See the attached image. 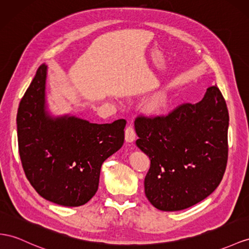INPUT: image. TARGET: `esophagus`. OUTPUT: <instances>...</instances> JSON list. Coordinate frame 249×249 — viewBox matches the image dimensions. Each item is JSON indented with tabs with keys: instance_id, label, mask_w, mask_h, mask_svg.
I'll return each mask as SVG.
<instances>
[{
	"instance_id": "obj_1",
	"label": "esophagus",
	"mask_w": 249,
	"mask_h": 249,
	"mask_svg": "<svg viewBox=\"0 0 249 249\" xmlns=\"http://www.w3.org/2000/svg\"><path fill=\"white\" fill-rule=\"evenodd\" d=\"M136 137H137L136 130H135V128H133V126L131 124H129L128 126L126 127V129H125V140H126V142H128V143L133 142L136 140Z\"/></svg>"
}]
</instances>
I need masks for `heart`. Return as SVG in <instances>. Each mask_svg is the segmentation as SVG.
Instances as JSON below:
<instances>
[{
    "instance_id": "1",
    "label": "heart",
    "mask_w": 249,
    "mask_h": 249,
    "mask_svg": "<svg viewBox=\"0 0 249 249\" xmlns=\"http://www.w3.org/2000/svg\"><path fill=\"white\" fill-rule=\"evenodd\" d=\"M161 104H162V100H158V101L156 102L155 105H156V106H160Z\"/></svg>"
}]
</instances>
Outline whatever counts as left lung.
<instances>
[{
  "instance_id": "1",
  "label": "left lung",
  "mask_w": 249,
  "mask_h": 249,
  "mask_svg": "<svg viewBox=\"0 0 249 249\" xmlns=\"http://www.w3.org/2000/svg\"><path fill=\"white\" fill-rule=\"evenodd\" d=\"M228 109L216 86L196 104L165 116L136 118L137 146L150 159L145 195L156 208L177 212L205 199L219 186L228 159Z\"/></svg>"
}]
</instances>
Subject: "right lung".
<instances>
[{
  "mask_svg": "<svg viewBox=\"0 0 249 249\" xmlns=\"http://www.w3.org/2000/svg\"><path fill=\"white\" fill-rule=\"evenodd\" d=\"M46 69L44 64L37 68L18 105L22 166L44 199L81 206L97 193L102 164L122 147L126 121L94 124L69 116L53 119L45 107Z\"/></svg>",
  "mask_w": 249,
  "mask_h": 249,
  "instance_id": "1",
  "label": "right lung"
}]
</instances>
